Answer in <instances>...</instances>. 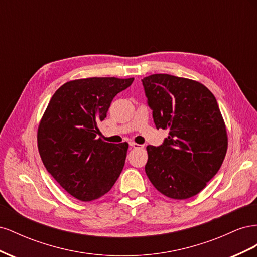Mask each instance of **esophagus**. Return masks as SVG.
Wrapping results in <instances>:
<instances>
[{"mask_svg":"<svg viewBox=\"0 0 257 257\" xmlns=\"http://www.w3.org/2000/svg\"><path fill=\"white\" fill-rule=\"evenodd\" d=\"M130 146L132 147V148H134V149H144V146L143 145H138V144H135V143H133V142H130Z\"/></svg>","mask_w":257,"mask_h":257,"instance_id":"34e87169","label":"esophagus"}]
</instances>
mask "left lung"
Returning <instances> with one entry per match:
<instances>
[{
    "instance_id": "8db88e82",
    "label": "left lung",
    "mask_w": 257,
    "mask_h": 257,
    "mask_svg": "<svg viewBox=\"0 0 257 257\" xmlns=\"http://www.w3.org/2000/svg\"><path fill=\"white\" fill-rule=\"evenodd\" d=\"M157 128L168 130L159 147L148 146L146 174L173 199L195 196L219 172L227 133L214 95L200 82L168 74L142 80Z\"/></svg>"
}]
</instances>
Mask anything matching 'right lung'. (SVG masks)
Here are the masks:
<instances>
[{"label":"right lung","mask_w":257,"mask_h":257,"mask_svg":"<svg viewBox=\"0 0 257 257\" xmlns=\"http://www.w3.org/2000/svg\"><path fill=\"white\" fill-rule=\"evenodd\" d=\"M133 81L77 79L64 83L50 99L37 131L38 151L48 173L77 199L102 197L122 172L128 144L97 138V124L106 118L113 97Z\"/></svg>","instance_id":"add662e5"}]
</instances>
